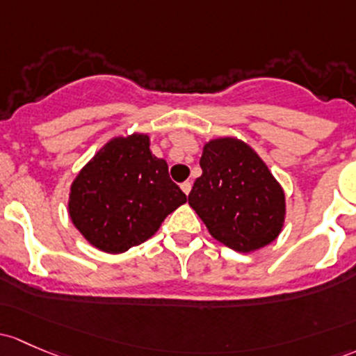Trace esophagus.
Masks as SVG:
<instances>
[{"mask_svg":"<svg viewBox=\"0 0 356 356\" xmlns=\"http://www.w3.org/2000/svg\"><path fill=\"white\" fill-rule=\"evenodd\" d=\"M191 188H193V182H191V181H186V182H182V184H181V189L184 191L186 196H188V194L191 193Z\"/></svg>","mask_w":356,"mask_h":356,"instance_id":"1","label":"esophagus"}]
</instances>
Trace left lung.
<instances>
[{
    "instance_id": "obj_1",
    "label": "left lung",
    "mask_w": 356,
    "mask_h": 356,
    "mask_svg": "<svg viewBox=\"0 0 356 356\" xmlns=\"http://www.w3.org/2000/svg\"><path fill=\"white\" fill-rule=\"evenodd\" d=\"M201 177L189 204L209 234L238 252L275 241L285 220V194L252 148L234 138L204 145Z\"/></svg>"
}]
</instances>
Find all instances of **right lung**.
Segmentation results:
<instances>
[{
    "label": "right lung",
    "instance_id": "1",
    "mask_svg": "<svg viewBox=\"0 0 356 356\" xmlns=\"http://www.w3.org/2000/svg\"><path fill=\"white\" fill-rule=\"evenodd\" d=\"M186 203L167 162L149 152L147 134L109 141L71 186L74 227L104 252H126L152 237Z\"/></svg>",
    "mask_w": 356,
    "mask_h": 356
}]
</instances>
